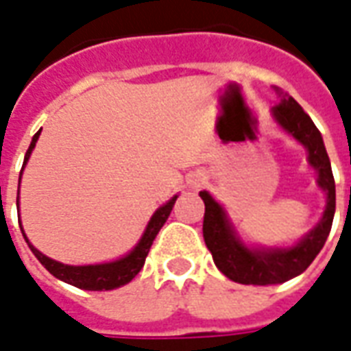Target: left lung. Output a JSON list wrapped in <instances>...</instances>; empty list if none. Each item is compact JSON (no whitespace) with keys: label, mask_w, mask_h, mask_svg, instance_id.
<instances>
[{"label":"left lung","mask_w":351,"mask_h":351,"mask_svg":"<svg viewBox=\"0 0 351 351\" xmlns=\"http://www.w3.org/2000/svg\"><path fill=\"white\" fill-rule=\"evenodd\" d=\"M272 116L282 125V130L293 135L308 150V163L317 171V186L327 193V205L319 223L295 246L248 248L239 241L221 205L214 201L208 191H201L199 195L205 201L203 237L206 248L213 254L216 267L229 280L246 286L282 284L306 271L329 237L337 205L331 161L325 150L322 133L310 120V116L287 93L282 95L278 105L272 107Z\"/></svg>","instance_id":"obj_1"}]
</instances>
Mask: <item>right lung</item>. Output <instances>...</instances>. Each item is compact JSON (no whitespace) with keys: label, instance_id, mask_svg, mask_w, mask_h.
Wrapping results in <instances>:
<instances>
[{"label":"right lung","instance_id":"right-lung-1","mask_svg":"<svg viewBox=\"0 0 351 351\" xmlns=\"http://www.w3.org/2000/svg\"><path fill=\"white\" fill-rule=\"evenodd\" d=\"M41 135V131H37L32 138V145L27 148L26 158H24V165L22 169L26 167L27 160H29V154L34 150L35 143H37V138ZM22 175V173H20ZM19 190H20V178H19ZM178 195L171 199L169 203H165L163 206H160L154 216L148 221V226H146L145 233L141 237V241L138 244L133 248V250L128 254V256H123L122 259H116V261H110V263H99V265H80V267H75V265H64L60 263V261H54V259L47 258L45 254L35 248L34 244H29L27 241V237L24 235V229H22V235L26 239L27 246H29V250L34 252V256L43 265H45V269L50 272V274H54L56 278L64 280L67 284H71L75 287H80V289H88V291H108V289H116V287L125 286L128 282L135 278L138 274V271L143 269V265H145V259L148 256V252H150V246H152L154 239L156 235L160 233V229L163 228V223L167 221L169 214L173 210V206H175V201ZM16 205H19V199H16Z\"/></svg>","mask_w":351,"mask_h":351}]
</instances>
